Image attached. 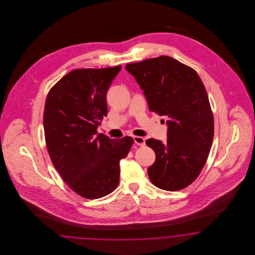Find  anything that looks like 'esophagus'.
<instances>
[{
  "label": "esophagus",
  "mask_w": 255,
  "mask_h": 255,
  "mask_svg": "<svg viewBox=\"0 0 255 255\" xmlns=\"http://www.w3.org/2000/svg\"><path fill=\"white\" fill-rule=\"evenodd\" d=\"M133 142L140 147H143L145 145V139L141 136H133Z\"/></svg>",
  "instance_id": "obj_1"
}]
</instances>
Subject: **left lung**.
Masks as SVG:
<instances>
[{"label":"left lung","instance_id":"8db88e82","mask_svg":"<svg viewBox=\"0 0 255 255\" xmlns=\"http://www.w3.org/2000/svg\"><path fill=\"white\" fill-rule=\"evenodd\" d=\"M125 68L144 92L149 110L168 119L167 141H146L156 154L148 178L164 191L181 190L198 177L212 145L214 120L205 86L193 68L168 56Z\"/></svg>","mask_w":255,"mask_h":255}]
</instances>
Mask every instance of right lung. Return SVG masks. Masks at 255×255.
I'll list each match as a JSON object with an SVG mask.
<instances>
[{
	"mask_svg": "<svg viewBox=\"0 0 255 255\" xmlns=\"http://www.w3.org/2000/svg\"><path fill=\"white\" fill-rule=\"evenodd\" d=\"M122 66L77 69L49 91L44 111L46 148L55 168L77 194L95 199L112 193L130 136L111 139L97 132L108 115L107 93Z\"/></svg>",
	"mask_w": 255,
	"mask_h": 255,
	"instance_id": "1",
	"label": "right lung"
}]
</instances>
